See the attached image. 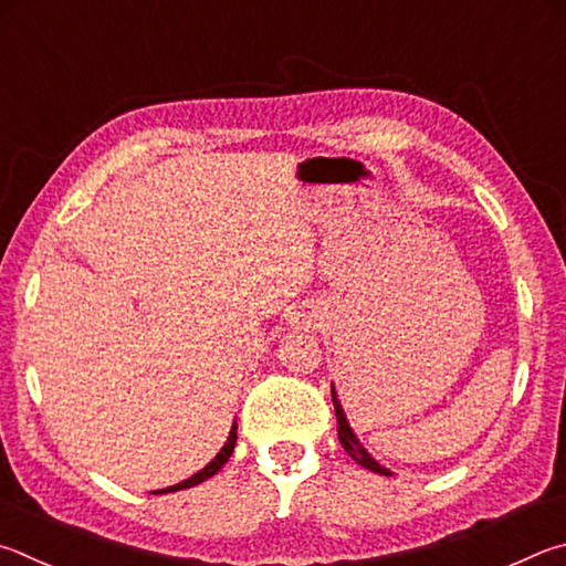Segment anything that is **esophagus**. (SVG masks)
<instances>
[{"label":"esophagus","instance_id":"obj_1","mask_svg":"<svg viewBox=\"0 0 566 566\" xmlns=\"http://www.w3.org/2000/svg\"><path fill=\"white\" fill-rule=\"evenodd\" d=\"M311 318H313V315H311L308 311H303V313H298V318H295V323H301V325H311Z\"/></svg>","mask_w":566,"mask_h":566}]
</instances>
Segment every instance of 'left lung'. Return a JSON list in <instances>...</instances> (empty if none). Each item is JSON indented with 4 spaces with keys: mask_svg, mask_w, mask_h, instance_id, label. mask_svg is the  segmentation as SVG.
<instances>
[{
    "mask_svg": "<svg viewBox=\"0 0 566 566\" xmlns=\"http://www.w3.org/2000/svg\"><path fill=\"white\" fill-rule=\"evenodd\" d=\"M333 405H335V418H338V440H340V444H343V450L348 452L355 462L363 464L365 470L378 472V474H388V478H390L392 472H390L388 468H382V464H380L378 460H373V454L360 444L358 434H355V432L350 430L348 418H345V412H343V405H340V400H338V395H335V388H333Z\"/></svg>",
    "mask_w": 566,
    "mask_h": 566,
    "instance_id": "left-lung-1",
    "label": "left lung"
}]
</instances>
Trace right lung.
Segmentation results:
<instances>
[{
	"instance_id": "obj_1",
	"label": "right lung",
	"mask_w": 566,
	"mask_h": 566,
	"mask_svg": "<svg viewBox=\"0 0 566 566\" xmlns=\"http://www.w3.org/2000/svg\"><path fill=\"white\" fill-rule=\"evenodd\" d=\"M238 424L233 422V428H231V432H228V440H226V444L221 448V452L216 454V458L206 464L203 470H198L193 478H188V480H184V482H178V484H174V488H166V490H158V492H154V494H166V492H176V490H188V488H193V484H201V482H206L208 478H213V474L223 468V464L228 462V458H231V452H233V448H235V438H238Z\"/></svg>"
}]
</instances>
